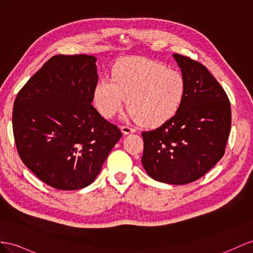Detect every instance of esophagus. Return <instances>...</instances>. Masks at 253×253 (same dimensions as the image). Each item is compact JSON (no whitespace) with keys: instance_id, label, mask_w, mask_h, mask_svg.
<instances>
[{"instance_id":"esophagus-1","label":"esophagus","mask_w":253,"mask_h":253,"mask_svg":"<svg viewBox=\"0 0 253 253\" xmlns=\"http://www.w3.org/2000/svg\"><path fill=\"white\" fill-rule=\"evenodd\" d=\"M121 130H122V132L124 133V134H129V133H131V132H134V129L127 126V125H122L121 126Z\"/></svg>"}]
</instances>
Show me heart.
Masks as SVG:
<instances>
[{"instance_id":"heart-1","label":"heart","mask_w":253,"mask_h":253,"mask_svg":"<svg viewBox=\"0 0 253 253\" xmlns=\"http://www.w3.org/2000/svg\"><path fill=\"white\" fill-rule=\"evenodd\" d=\"M186 94L180 71L144 57H130L115 65L112 79L96 83L93 99L106 118H112L127 105L141 125L156 127L177 113Z\"/></svg>"}]
</instances>
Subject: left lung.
I'll return each mask as SVG.
<instances>
[{
	"label": "left lung",
	"mask_w": 253,
	"mask_h": 253,
	"mask_svg": "<svg viewBox=\"0 0 253 253\" xmlns=\"http://www.w3.org/2000/svg\"><path fill=\"white\" fill-rule=\"evenodd\" d=\"M173 57L185 78L186 94L171 120L142 132V165L155 180L185 185L202 177L222 158L231 130V105L204 65L180 54Z\"/></svg>",
	"instance_id": "left-lung-1"
}]
</instances>
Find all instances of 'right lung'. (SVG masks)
Wrapping results in <instances>:
<instances>
[{
  "label": "right lung",
  "mask_w": 253,
  "mask_h": 253,
  "mask_svg": "<svg viewBox=\"0 0 253 253\" xmlns=\"http://www.w3.org/2000/svg\"><path fill=\"white\" fill-rule=\"evenodd\" d=\"M93 55H54L19 90L12 130L22 163L60 190L92 184L122 132L93 107Z\"/></svg>",
  "instance_id": "right-lung-1"
}]
</instances>
